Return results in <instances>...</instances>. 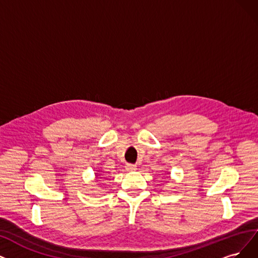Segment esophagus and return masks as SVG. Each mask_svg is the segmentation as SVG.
<instances>
[{
  "instance_id": "obj_1",
  "label": "esophagus",
  "mask_w": 258,
  "mask_h": 258,
  "mask_svg": "<svg viewBox=\"0 0 258 258\" xmlns=\"http://www.w3.org/2000/svg\"><path fill=\"white\" fill-rule=\"evenodd\" d=\"M126 169L128 171H135V170H137V166H136V165H133V164H127Z\"/></svg>"
}]
</instances>
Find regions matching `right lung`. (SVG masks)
Instances as JSON below:
<instances>
[{
    "label": "right lung",
    "instance_id": "add662e5",
    "mask_svg": "<svg viewBox=\"0 0 258 258\" xmlns=\"http://www.w3.org/2000/svg\"><path fill=\"white\" fill-rule=\"evenodd\" d=\"M98 178H102V179H105V178H104V176H102L101 173H95V179H96V181H97V179H98Z\"/></svg>",
    "mask_w": 258,
    "mask_h": 258
}]
</instances>
